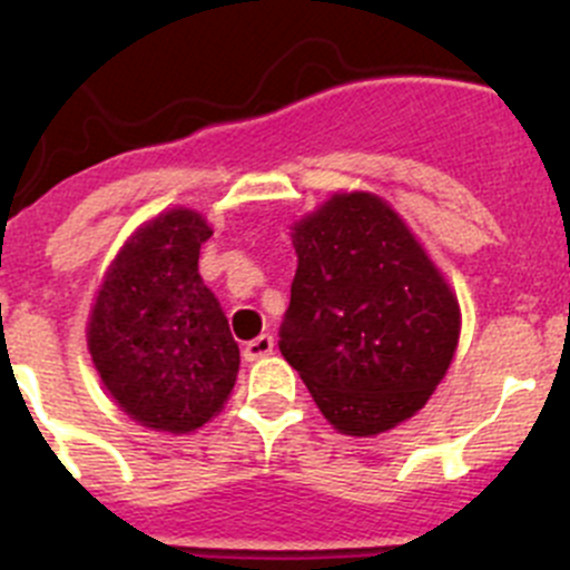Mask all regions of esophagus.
<instances>
[{"label": "esophagus", "mask_w": 570, "mask_h": 570, "mask_svg": "<svg viewBox=\"0 0 570 570\" xmlns=\"http://www.w3.org/2000/svg\"><path fill=\"white\" fill-rule=\"evenodd\" d=\"M273 336L269 333H262V336H256L253 342L245 344V358L248 361H258V358H267V355H273Z\"/></svg>", "instance_id": "esophagus-1"}]
</instances>
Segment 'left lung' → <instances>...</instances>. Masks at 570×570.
I'll use <instances>...</instances> for the list:
<instances>
[{
	"label": "left lung",
	"mask_w": 570,
	"mask_h": 570,
	"mask_svg": "<svg viewBox=\"0 0 570 570\" xmlns=\"http://www.w3.org/2000/svg\"><path fill=\"white\" fill-rule=\"evenodd\" d=\"M297 273L281 355L347 435L411 419L446 375L461 308L392 206L338 193L292 228Z\"/></svg>",
	"instance_id": "obj_1"
}]
</instances>
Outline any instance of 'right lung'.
Returning <instances> with one entry per match:
<instances>
[{
    "label": "right lung",
    "instance_id": "1",
    "mask_svg": "<svg viewBox=\"0 0 570 570\" xmlns=\"http://www.w3.org/2000/svg\"><path fill=\"white\" fill-rule=\"evenodd\" d=\"M209 237L193 209L148 220L109 264L90 312L88 347L101 383L146 428H204L237 381L239 347L198 273Z\"/></svg>",
    "mask_w": 570,
    "mask_h": 570
}]
</instances>
